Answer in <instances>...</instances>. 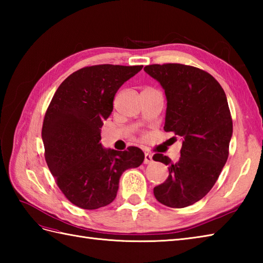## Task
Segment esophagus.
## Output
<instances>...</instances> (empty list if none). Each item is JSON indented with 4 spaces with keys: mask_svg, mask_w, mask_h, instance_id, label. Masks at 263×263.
<instances>
[{
    "mask_svg": "<svg viewBox=\"0 0 263 263\" xmlns=\"http://www.w3.org/2000/svg\"><path fill=\"white\" fill-rule=\"evenodd\" d=\"M143 163H144V164L153 163V155L149 154V153L144 154V161H143Z\"/></svg>",
    "mask_w": 263,
    "mask_h": 263,
    "instance_id": "obj_1",
    "label": "esophagus"
}]
</instances>
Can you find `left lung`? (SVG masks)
Returning <instances> with one entry per match:
<instances>
[{"mask_svg":"<svg viewBox=\"0 0 263 263\" xmlns=\"http://www.w3.org/2000/svg\"><path fill=\"white\" fill-rule=\"evenodd\" d=\"M143 70L165 90L164 130L183 140L176 163L167 156L154 155L153 159L168 165L170 171L154 194L167 206L184 208L210 191L227 161L233 121L226 95L214 77L194 66L166 63Z\"/></svg>","mask_w":263,"mask_h":263,"instance_id":"8db88e82","label":"left lung"}]
</instances>
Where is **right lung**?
Instances as JSON below:
<instances>
[{"label":"right lung","instance_id":"obj_1","mask_svg":"<svg viewBox=\"0 0 263 263\" xmlns=\"http://www.w3.org/2000/svg\"><path fill=\"white\" fill-rule=\"evenodd\" d=\"M142 68L86 66L61 83L48 106L42 128L46 163L65 198L79 208L93 210L113 202L123 172L143 163L138 147L117 152L99 142L116 91Z\"/></svg>","mask_w":263,"mask_h":263}]
</instances>
